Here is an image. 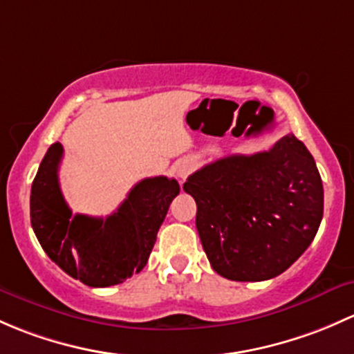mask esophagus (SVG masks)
I'll return each instance as SVG.
<instances>
[{"mask_svg":"<svg viewBox=\"0 0 354 354\" xmlns=\"http://www.w3.org/2000/svg\"><path fill=\"white\" fill-rule=\"evenodd\" d=\"M189 172H191V165H189L187 162H180L176 165V174L182 178V180L189 176Z\"/></svg>","mask_w":354,"mask_h":354,"instance_id":"34e87169","label":"esophagus"}]
</instances>
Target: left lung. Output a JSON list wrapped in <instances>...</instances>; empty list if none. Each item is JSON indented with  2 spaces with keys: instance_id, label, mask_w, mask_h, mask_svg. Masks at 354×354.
<instances>
[{
  "instance_id": "8db88e82",
  "label": "left lung",
  "mask_w": 354,
  "mask_h": 354,
  "mask_svg": "<svg viewBox=\"0 0 354 354\" xmlns=\"http://www.w3.org/2000/svg\"><path fill=\"white\" fill-rule=\"evenodd\" d=\"M196 228L214 271L264 281L286 271L312 243L324 214L315 160L293 134L268 151L230 155L189 176Z\"/></svg>"
}]
</instances>
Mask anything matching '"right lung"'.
Instances as JSON below:
<instances>
[{
    "instance_id": "add662e5",
    "label": "right lung",
    "mask_w": 354,
    "mask_h": 354,
    "mask_svg": "<svg viewBox=\"0 0 354 354\" xmlns=\"http://www.w3.org/2000/svg\"><path fill=\"white\" fill-rule=\"evenodd\" d=\"M61 143L50 145L30 192V221L44 252L71 278L93 288L126 281L147 266L156 233L180 187L176 178H143L111 216L73 214L59 187Z\"/></svg>"
}]
</instances>
